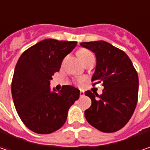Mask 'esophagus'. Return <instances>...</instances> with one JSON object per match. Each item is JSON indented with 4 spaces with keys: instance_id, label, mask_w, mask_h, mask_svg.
Listing matches in <instances>:
<instances>
[{
    "instance_id": "obj_1",
    "label": "esophagus",
    "mask_w": 150,
    "mask_h": 150,
    "mask_svg": "<svg viewBox=\"0 0 150 150\" xmlns=\"http://www.w3.org/2000/svg\"><path fill=\"white\" fill-rule=\"evenodd\" d=\"M83 96H84V91L81 90V91H80V97H83Z\"/></svg>"
}]
</instances>
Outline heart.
<instances>
[{
    "label": "heart",
    "mask_w": 150,
    "mask_h": 150,
    "mask_svg": "<svg viewBox=\"0 0 150 150\" xmlns=\"http://www.w3.org/2000/svg\"><path fill=\"white\" fill-rule=\"evenodd\" d=\"M77 54H78L79 59L82 61L83 63L84 62L87 60V59H88L90 57H93V53H92L90 51H88V50L87 49H83V48L78 50Z\"/></svg>",
    "instance_id": "b5f03b06"
}]
</instances>
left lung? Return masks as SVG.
<instances>
[{
    "label": "left lung",
    "instance_id": "obj_1",
    "mask_svg": "<svg viewBox=\"0 0 150 150\" xmlns=\"http://www.w3.org/2000/svg\"><path fill=\"white\" fill-rule=\"evenodd\" d=\"M95 53L97 64L93 85L103 83V93L85 92L92 105L85 118L93 127L104 133L121 129L134 112L139 93V77L128 55L104 41L81 42Z\"/></svg>",
    "mask_w": 150,
    "mask_h": 150
}]
</instances>
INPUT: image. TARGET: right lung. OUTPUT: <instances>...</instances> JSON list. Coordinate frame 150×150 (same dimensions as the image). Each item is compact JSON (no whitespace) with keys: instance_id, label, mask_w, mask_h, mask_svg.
I'll use <instances>...</instances> for the list:
<instances>
[{"instance_id":"right-lung-1","label":"right lung","mask_w":150,"mask_h":150,"mask_svg":"<svg viewBox=\"0 0 150 150\" xmlns=\"http://www.w3.org/2000/svg\"><path fill=\"white\" fill-rule=\"evenodd\" d=\"M77 42L45 39L26 50L15 67L11 82L14 105L23 124L37 134L53 133L65 124L69 108L80 91L64 85L60 92L50 88V80L58 72L63 58Z\"/></svg>"}]
</instances>
